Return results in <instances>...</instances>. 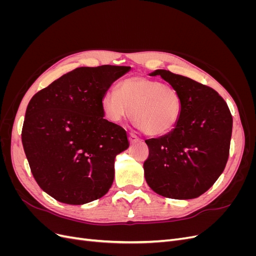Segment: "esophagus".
Masks as SVG:
<instances>
[{
    "label": "esophagus",
    "instance_id": "1",
    "mask_svg": "<svg viewBox=\"0 0 256 256\" xmlns=\"http://www.w3.org/2000/svg\"><path fill=\"white\" fill-rule=\"evenodd\" d=\"M129 141L131 144H136L138 142H140V138H138L134 134H129Z\"/></svg>",
    "mask_w": 256,
    "mask_h": 256
}]
</instances>
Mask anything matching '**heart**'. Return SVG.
<instances>
[{
	"mask_svg": "<svg viewBox=\"0 0 256 256\" xmlns=\"http://www.w3.org/2000/svg\"><path fill=\"white\" fill-rule=\"evenodd\" d=\"M102 106L109 120L120 122L131 112L136 128L147 136H159L175 127L182 112V99L171 85L136 76L122 80L118 92H106Z\"/></svg>",
	"mask_w": 256,
	"mask_h": 256,
	"instance_id": "heart-1",
	"label": "heart"
}]
</instances>
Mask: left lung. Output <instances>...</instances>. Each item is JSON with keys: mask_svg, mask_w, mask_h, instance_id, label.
<instances>
[{"mask_svg": "<svg viewBox=\"0 0 256 256\" xmlns=\"http://www.w3.org/2000/svg\"><path fill=\"white\" fill-rule=\"evenodd\" d=\"M182 99L180 120L173 130L145 143L147 184L158 194L190 200L202 196L218 180L228 162L233 118L226 102L212 88L187 76L157 69Z\"/></svg>", "mask_w": 256, "mask_h": 256, "instance_id": "left-lung-1", "label": "left lung"}]
</instances>
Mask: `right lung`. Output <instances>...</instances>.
I'll return each instance as SVG.
<instances>
[{
	"label": "right lung",
	"mask_w": 256,
	"mask_h": 256,
	"mask_svg": "<svg viewBox=\"0 0 256 256\" xmlns=\"http://www.w3.org/2000/svg\"><path fill=\"white\" fill-rule=\"evenodd\" d=\"M129 66L80 67L33 96L22 144L38 186L58 202L82 205L104 196L126 131L104 118L102 99Z\"/></svg>",
	"instance_id": "obj_1"
}]
</instances>
